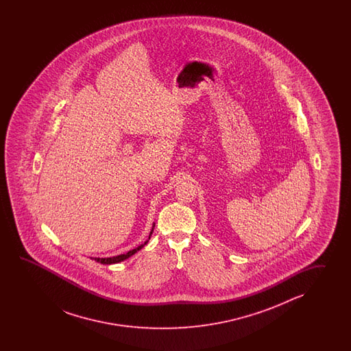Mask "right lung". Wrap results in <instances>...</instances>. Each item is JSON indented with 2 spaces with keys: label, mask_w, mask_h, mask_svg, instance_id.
<instances>
[{
  "label": "right lung",
  "mask_w": 351,
  "mask_h": 351,
  "mask_svg": "<svg viewBox=\"0 0 351 351\" xmlns=\"http://www.w3.org/2000/svg\"><path fill=\"white\" fill-rule=\"evenodd\" d=\"M154 227V226H153ZM152 233H153V228H152V231L149 233V239L150 236H152ZM148 243V241L147 242H144V245H147ZM144 245H141V246L136 247L134 250H132V251H129L128 254H119V256H115V257H108V258H94L95 261L100 262V263H103V265H112V263H119V262L124 261V260H127L129 258L130 256H133V254H136L139 250H142Z\"/></svg>",
  "instance_id": "add662e5"
}]
</instances>
